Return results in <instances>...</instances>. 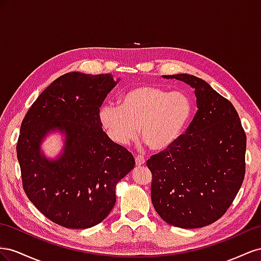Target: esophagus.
<instances>
[{
  "label": "esophagus",
  "instance_id": "1",
  "mask_svg": "<svg viewBox=\"0 0 261 261\" xmlns=\"http://www.w3.org/2000/svg\"><path fill=\"white\" fill-rule=\"evenodd\" d=\"M136 164H137L138 166L144 165V164H145V159L143 158V156H141V155H136Z\"/></svg>",
  "mask_w": 261,
  "mask_h": 261
}]
</instances>
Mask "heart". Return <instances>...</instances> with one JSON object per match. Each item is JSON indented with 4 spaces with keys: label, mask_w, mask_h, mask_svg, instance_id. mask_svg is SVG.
Instances as JSON below:
<instances>
[{
    "label": "heart",
    "mask_w": 261,
    "mask_h": 261,
    "mask_svg": "<svg viewBox=\"0 0 261 261\" xmlns=\"http://www.w3.org/2000/svg\"><path fill=\"white\" fill-rule=\"evenodd\" d=\"M192 101L182 92H169L156 85H140L119 98V106L107 103L99 109V121L108 137L120 145L139 135L153 151L172 146L187 128Z\"/></svg>",
    "instance_id": "b5f03b06"
}]
</instances>
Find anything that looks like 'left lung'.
<instances>
[{"instance_id": "8db88e82", "label": "left lung", "mask_w": 261, "mask_h": 261, "mask_svg": "<svg viewBox=\"0 0 261 261\" xmlns=\"http://www.w3.org/2000/svg\"><path fill=\"white\" fill-rule=\"evenodd\" d=\"M195 88L198 111L176 142L147 160L151 198L170 225L197 228L222 218L245 177L246 135L235 107L205 81L163 75Z\"/></svg>"}]
</instances>
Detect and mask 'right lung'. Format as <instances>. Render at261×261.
Wrapping results in <instances>:
<instances>
[{"label": "right lung", "instance_id": "right-lung-1", "mask_svg": "<svg viewBox=\"0 0 261 261\" xmlns=\"http://www.w3.org/2000/svg\"><path fill=\"white\" fill-rule=\"evenodd\" d=\"M116 84L107 73H66L39 95L21 122L16 151L23 188L44 217L63 227L89 228L106 219L116 185L136 165L99 121V108ZM52 129L66 133V145L60 158L48 161L40 143Z\"/></svg>", "mask_w": 261, "mask_h": 261}]
</instances>
